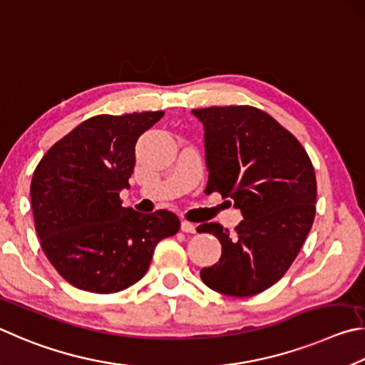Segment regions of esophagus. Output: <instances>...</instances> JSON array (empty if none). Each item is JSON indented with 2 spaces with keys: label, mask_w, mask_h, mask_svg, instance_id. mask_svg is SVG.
<instances>
[{
  "label": "esophagus",
  "mask_w": 365,
  "mask_h": 365,
  "mask_svg": "<svg viewBox=\"0 0 365 365\" xmlns=\"http://www.w3.org/2000/svg\"><path fill=\"white\" fill-rule=\"evenodd\" d=\"M181 231L182 232L194 234L195 232V226L192 225V222H189V221H181Z\"/></svg>",
  "instance_id": "34e87169"
}]
</instances>
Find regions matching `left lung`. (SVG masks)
<instances>
[{
	"instance_id": "left-lung-1",
	"label": "left lung",
	"mask_w": 365,
	"mask_h": 365,
	"mask_svg": "<svg viewBox=\"0 0 365 365\" xmlns=\"http://www.w3.org/2000/svg\"><path fill=\"white\" fill-rule=\"evenodd\" d=\"M203 125L207 194L231 197L244 220L231 234L218 222L197 227L221 242L203 284L227 297L274 285L303 247L316 215L317 184L308 153L271 115L250 106L192 110Z\"/></svg>"
}]
</instances>
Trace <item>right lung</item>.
I'll return each mask as SVG.
<instances>
[{
    "instance_id": "right-lung-1",
    "label": "right lung",
    "mask_w": 365,
    "mask_h": 365,
    "mask_svg": "<svg viewBox=\"0 0 365 365\" xmlns=\"http://www.w3.org/2000/svg\"><path fill=\"white\" fill-rule=\"evenodd\" d=\"M165 112L98 115L41 158L30 186L41 248L68 284L93 293L125 290L143 279L155 245L179 231L166 210L121 207L140 134Z\"/></svg>"
}]
</instances>
